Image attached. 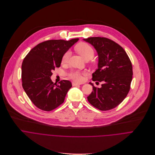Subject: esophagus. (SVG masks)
<instances>
[{
  "instance_id": "esophagus-1",
  "label": "esophagus",
  "mask_w": 155,
  "mask_h": 155,
  "mask_svg": "<svg viewBox=\"0 0 155 155\" xmlns=\"http://www.w3.org/2000/svg\"><path fill=\"white\" fill-rule=\"evenodd\" d=\"M72 85H73V86H76V85H81V84H78L77 82H72Z\"/></svg>"
}]
</instances>
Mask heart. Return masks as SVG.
<instances>
[{"instance_id":"heart-1","label":"heart","mask_w":155,"mask_h":155,"mask_svg":"<svg viewBox=\"0 0 155 155\" xmlns=\"http://www.w3.org/2000/svg\"><path fill=\"white\" fill-rule=\"evenodd\" d=\"M77 52L81 55L85 60L91 58L95 55V50L90 45L87 43H81L78 45L76 48ZM71 52L70 51H67L61 58V62L63 64L67 63L70 57ZM86 71H82L78 70H72L68 73V77L73 81L76 82H82L84 80V76L87 75Z\"/></svg>"}]
</instances>
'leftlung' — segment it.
<instances>
[{"instance_id":"8db88e82","label":"left lung","mask_w":155,"mask_h":155,"mask_svg":"<svg viewBox=\"0 0 155 155\" xmlns=\"http://www.w3.org/2000/svg\"><path fill=\"white\" fill-rule=\"evenodd\" d=\"M84 40L94 46L99 57L98 68L92 74V81L103 82L101 88L90 83L93 91L87 100L100 110H111L130 91L133 74L131 61L123 48L109 38L90 37Z\"/></svg>"}]
</instances>
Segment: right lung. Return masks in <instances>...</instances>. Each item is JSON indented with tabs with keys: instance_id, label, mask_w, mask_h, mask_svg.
I'll return each instance as SVG.
<instances>
[{
	"instance_id": "add662e5",
	"label": "right lung",
	"mask_w": 155,
	"mask_h": 155,
	"mask_svg": "<svg viewBox=\"0 0 155 155\" xmlns=\"http://www.w3.org/2000/svg\"><path fill=\"white\" fill-rule=\"evenodd\" d=\"M50 40L39 43L30 50L22 64V85L29 99L38 109L51 111L64 102L72 87L68 80L54 84L52 71L60 67L64 54L78 41Z\"/></svg>"
}]
</instances>
